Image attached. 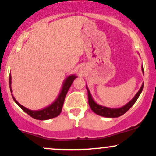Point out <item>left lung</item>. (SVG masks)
<instances>
[{"label": "left lung", "instance_id": "left-lung-1", "mask_svg": "<svg viewBox=\"0 0 156 156\" xmlns=\"http://www.w3.org/2000/svg\"><path fill=\"white\" fill-rule=\"evenodd\" d=\"M142 70L143 71V67H142ZM87 89V88H86ZM143 84L142 85L141 88L139 90V92L136 94V95L134 96V98L131 100L130 101H129L127 105H125L123 107L120 108H110L104 107V106H101L98 105L97 103H95L94 101V100L92 99V96H91L90 92L89 91V89H87L88 90V99H89V105L90 106L91 109L95 112L97 115H100V116L106 117V118H118V117L121 116L124 114H125L129 109L132 107L134 105V103L136 102V101L137 100V98H139L140 95L141 94L142 91H143Z\"/></svg>", "mask_w": 156, "mask_h": 156}]
</instances>
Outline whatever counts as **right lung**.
I'll use <instances>...</instances> for the list:
<instances>
[{"label": "right lung", "instance_id": "right-lung-1", "mask_svg": "<svg viewBox=\"0 0 156 156\" xmlns=\"http://www.w3.org/2000/svg\"><path fill=\"white\" fill-rule=\"evenodd\" d=\"M76 76L73 75V76H68L66 79L65 82L64 83V86H63L62 89H61V92L60 93L59 96L57 98L56 101L53 103V104L51 105L48 107L45 108L44 109L39 111H32L29 110V109L23 107V105H21L16 99L13 97V100L15 101V102L21 108L23 111L26 112V114L31 116L32 118H35L37 120H48L51 119V118H55V117L58 116V115L61 114V110H62L63 105H64V99H65L66 95H67V92H68L69 89H70V86L73 83V80H75ZM9 83H10V84H11V77L9 78ZM10 92H12L11 88H10Z\"/></svg>", "mask_w": 156, "mask_h": 156}]
</instances>
